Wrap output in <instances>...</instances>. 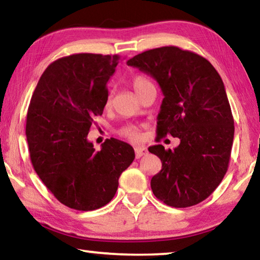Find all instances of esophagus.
Masks as SVG:
<instances>
[{
    "mask_svg": "<svg viewBox=\"0 0 260 260\" xmlns=\"http://www.w3.org/2000/svg\"><path fill=\"white\" fill-rule=\"evenodd\" d=\"M148 153V149L146 147H136L135 148V157L136 158H141L142 156H146Z\"/></svg>",
    "mask_w": 260,
    "mask_h": 260,
    "instance_id": "1",
    "label": "esophagus"
}]
</instances>
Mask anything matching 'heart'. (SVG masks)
<instances>
[{
    "label": "heart",
    "mask_w": 260,
    "mask_h": 260,
    "mask_svg": "<svg viewBox=\"0 0 260 260\" xmlns=\"http://www.w3.org/2000/svg\"><path fill=\"white\" fill-rule=\"evenodd\" d=\"M132 86H133L134 90L136 91V94H139L140 91H142L144 88H147L149 86H152V83L150 82V80L143 74H138V76L133 77L132 79ZM112 101V94L109 95L108 98V104L111 103ZM119 133L121 136H124L127 140L131 141H138L140 139V133L138 127L135 126H125L119 131Z\"/></svg>",
    "instance_id": "obj_1"
}]
</instances>
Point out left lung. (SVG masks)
<instances>
[{"instance_id": "8db88e82", "label": "left lung", "mask_w": 260, "mask_h": 260, "mask_svg": "<svg viewBox=\"0 0 260 260\" xmlns=\"http://www.w3.org/2000/svg\"><path fill=\"white\" fill-rule=\"evenodd\" d=\"M127 65L151 76L162 91L158 136L180 139L173 150L161 144L148 149L161 160L150 182L153 195L173 208L201 203L225 177L234 139L221 78L204 57L174 46L144 51Z\"/></svg>"}]
</instances>
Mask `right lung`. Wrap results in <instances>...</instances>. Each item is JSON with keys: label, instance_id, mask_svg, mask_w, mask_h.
Here are the masks:
<instances>
[{"label": "right lung", "instance_id": "add662e5", "mask_svg": "<svg viewBox=\"0 0 260 260\" xmlns=\"http://www.w3.org/2000/svg\"><path fill=\"white\" fill-rule=\"evenodd\" d=\"M118 55L76 54L55 60L39 80L26 119L35 172L61 204L79 211L107 205L120 174L134 160V149L108 139L100 151L88 141L94 118L108 101L107 83Z\"/></svg>", "mask_w": 260, "mask_h": 260}]
</instances>
